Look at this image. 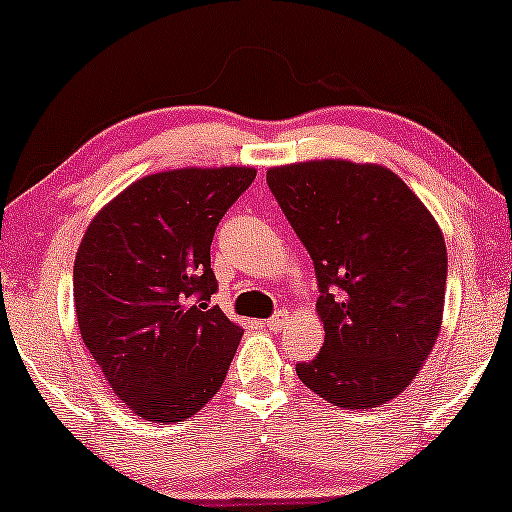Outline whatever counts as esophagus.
<instances>
[{"mask_svg": "<svg viewBox=\"0 0 512 512\" xmlns=\"http://www.w3.org/2000/svg\"><path fill=\"white\" fill-rule=\"evenodd\" d=\"M288 322H291V317H288V312H276L274 317H269L267 322H264V326H267L269 331H281V329H286L288 326Z\"/></svg>", "mask_w": 512, "mask_h": 512, "instance_id": "obj_1", "label": "esophagus"}]
</instances>
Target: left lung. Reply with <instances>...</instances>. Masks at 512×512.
Returning a JSON list of instances; mask_svg holds the SVG:
<instances>
[{"instance_id": "8db88e82", "label": "left lung", "mask_w": 512, "mask_h": 512, "mask_svg": "<svg viewBox=\"0 0 512 512\" xmlns=\"http://www.w3.org/2000/svg\"><path fill=\"white\" fill-rule=\"evenodd\" d=\"M267 183L315 264L324 346L295 372L338 408H379L410 386L441 331V229L379 164L274 166Z\"/></svg>"}]
</instances>
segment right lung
<instances>
[{"label": "right lung", "instance_id": "1", "mask_svg": "<svg viewBox=\"0 0 512 512\" xmlns=\"http://www.w3.org/2000/svg\"><path fill=\"white\" fill-rule=\"evenodd\" d=\"M250 166L150 174L97 212L73 264L85 348L147 422H183L224 384L243 329L217 293L209 245L255 181Z\"/></svg>", "mask_w": 512, "mask_h": 512}]
</instances>
